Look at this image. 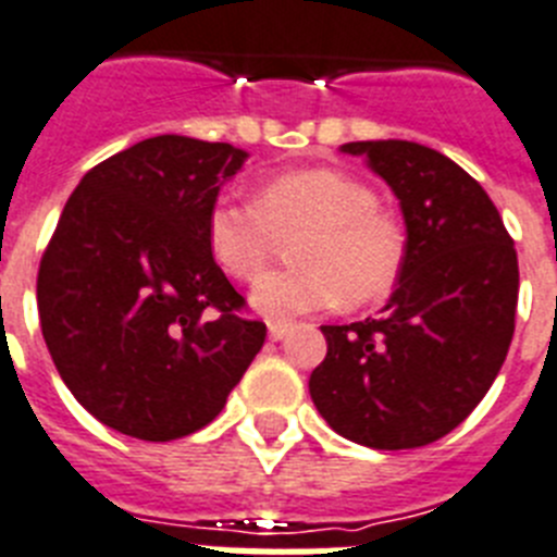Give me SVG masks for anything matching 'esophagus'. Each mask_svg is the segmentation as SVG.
Returning <instances> with one entry per match:
<instances>
[{"label": "esophagus", "mask_w": 557, "mask_h": 557, "mask_svg": "<svg viewBox=\"0 0 557 557\" xmlns=\"http://www.w3.org/2000/svg\"><path fill=\"white\" fill-rule=\"evenodd\" d=\"M288 331H292V322H269V336H272L274 342H280Z\"/></svg>", "instance_id": "obj_1"}]
</instances>
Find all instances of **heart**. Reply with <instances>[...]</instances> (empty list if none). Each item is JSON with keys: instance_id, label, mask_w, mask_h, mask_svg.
<instances>
[{"instance_id": "obj_1", "label": "heart", "mask_w": 557, "mask_h": 557, "mask_svg": "<svg viewBox=\"0 0 557 557\" xmlns=\"http://www.w3.org/2000/svg\"><path fill=\"white\" fill-rule=\"evenodd\" d=\"M288 246L294 265L258 280L251 302L272 319L322 308H367L395 292L409 238L379 193L336 168H306L260 182L255 198L221 196L207 212V244L230 277H258L277 249Z\"/></svg>"}]
</instances>
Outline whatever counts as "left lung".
Returning a JSON list of instances; mask_svg holds the SVG:
<instances>
[{"mask_svg":"<svg viewBox=\"0 0 557 557\" xmlns=\"http://www.w3.org/2000/svg\"><path fill=\"white\" fill-rule=\"evenodd\" d=\"M400 201L404 274L379 319L322 325L308 389L333 432L400 451L457 429L485 398L516 331L519 258L482 185L434 148L347 143Z\"/></svg>","mask_w":557,"mask_h":557,"instance_id":"obj_1","label":"left lung"}]
</instances>
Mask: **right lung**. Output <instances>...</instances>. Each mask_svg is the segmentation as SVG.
<instances>
[{
  "label": "right lung",
  "mask_w": 557,
  "mask_h": 557,
  "mask_svg": "<svg viewBox=\"0 0 557 557\" xmlns=\"http://www.w3.org/2000/svg\"><path fill=\"white\" fill-rule=\"evenodd\" d=\"M246 151L162 137L95 164L36 280L55 370L100 423L148 443L219 418L265 342L207 244V212Z\"/></svg>",
  "instance_id": "1"
}]
</instances>
